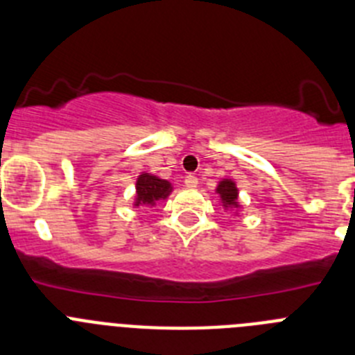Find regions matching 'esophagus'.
<instances>
[{
    "mask_svg": "<svg viewBox=\"0 0 355 355\" xmlns=\"http://www.w3.org/2000/svg\"><path fill=\"white\" fill-rule=\"evenodd\" d=\"M184 184H187L188 188H197V184H199V180H197V175L188 174L187 178H184Z\"/></svg>",
    "mask_w": 355,
    "mask_h": 355,
    "instance_id": "1",
    "label": "esophagus"
}]
</instances>
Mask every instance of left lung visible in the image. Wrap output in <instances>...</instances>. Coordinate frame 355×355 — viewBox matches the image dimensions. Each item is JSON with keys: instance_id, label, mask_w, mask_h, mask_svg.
<instances>
[{"instance_id": "left-lung-1", "label": "left lung", "mask_w": 355, "mask_h": 355, "mask_svg": "<svg viewBox=\"0 0 355 355\" xmlns=\"http://www.w3.org/2000/svg\"><path fill=\"white\" fill-rule=\"evenodd\" d=\"M216 193L220 196L224 208H238V188L234 181H220L218 187H216Z\"/></svg>"}]
</instances>
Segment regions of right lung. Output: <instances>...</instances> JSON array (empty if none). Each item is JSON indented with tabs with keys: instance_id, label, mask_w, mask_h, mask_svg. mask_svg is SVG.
<instances>
[{
	"instance_id": "add662e5",
	"label": "right lung",
	"mask_w": 355,
	"mask_h": 355,
	"mask_svg": "<svg viewBox=\"0 0 355 355\" xmlns=\"http://www.w3.org/2000/svg\"><path fill=\"white\" fill-rule=\"evenodd\" d=\"M171 190L172 187L168 181L159 180L156 175L144 172L137 180V200H135V206H155L158 200L167 199Z\"/></svg>"
}]
</instances>
